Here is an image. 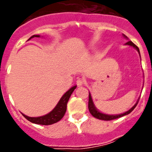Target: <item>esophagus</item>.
<instances>
[{
    "label": "esophagus",
    "mask_w": 152,
    "mask_h": 152,
    "mask_svg": "<svg viewBox=\"0 0 152 152\" xmlns=\"http://www.w3.org/2000/svg\"><path fill=\"white\" fill-rule=\"evenodd\" d=\"M76 84H77V86H79V87H80V86H82L83 84H84V81L83 79L79 78V79H77V81H76Z\"/></svg>",
    "instance_id": "obj_1"
}]
</instances>
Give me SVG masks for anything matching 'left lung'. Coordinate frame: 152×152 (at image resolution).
Wrapping results in <instances>:
<instances>
[{
    "mask_svg": "<svg viewBox=\"0 0 152 152\" xmlns=\"http://www.w3.org/2000/svg\"><path fill=\"white\" fill-rule=\"evenodd\" d=\"M123 36H124L126 39H128V38H127V36H125L124 34H123ZM126 45H130V46H132L133 48H135V49H136L138 52H139V55H140V52H139V49L138 48V46H136V45H135V44L132 42V41L127 42L126 43ZM139 99L137 100L136 103H135V105H134L133 107L130 109L129 110H128L127 112H125L124 113L117 114V115H108V114L102 113H100V111L98 110L96 108L95 105L94 104V102H93L92 96H91V93L89 92V101H88V109H89V111H90V113H91V114L93 116H94V117L96 118V119H101V120H107V121H108V120H112V119H118V118L122 117V116H126V115H128V114H129L130 113H131L132 111L135 108V107H136L137 104H138V102H139Z\"/></svg>",
    "mask_w": 152,
    "mask_h": 152,
    "instance_id": "obj_1",
    "label": "left lung"
}]
</instances>
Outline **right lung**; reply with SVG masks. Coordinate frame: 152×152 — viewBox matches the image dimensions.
<instances>
[{
  "mask_svg": "<svg viewBox=\"0 0 152 152\" xmlns=\"http://www.w3.org/2000/svg\"><path fill=\"white\" fill-rule=\"evenodd\" d=\"M34 37H40V36L39 35H33V36H31L29 39H30L32 38H34ZM76 87L77 86H74L72 88H70L61 96L60 100L58 101V103H57V105L56 106V107L50 113H49L45 115V116H39V117H29V116L24 115L23 113H22V115L27 120H29L31 123H35V124L48 126V125H52L57 123L59 120H61L63 118V116H64V114H65V112H66L67 110V103H68L70 96H71L72 94L73 93V91H75Z\"/></svg>",
  "mask_w": 152,
  "mask_h": 152,
  "instance_id": "1",
  "label": "right lung"
}]
</instances>
